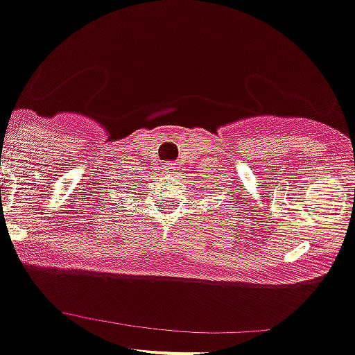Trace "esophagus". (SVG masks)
I'll list each match as a JSON object with an SVG mask.
<instances>
[{"instance_id": "34e87169", "label": "esophagus", "mask_w": 355, "mask_h": 355, "mask_svg": "<svg viewBox=\"0 0 355 355\" xmlns=\"http://www.w3.org/2000/svg\"><path fill=\"white\" fill-rule=\"evenodd\" d=\"M163 164H164V170L170 171V173H177L178 168H180L177 166V163H173V161H168V163H163Z\"/></svg>"}]
</instances>
